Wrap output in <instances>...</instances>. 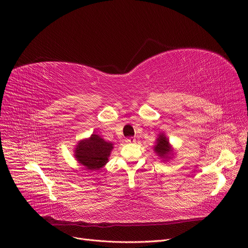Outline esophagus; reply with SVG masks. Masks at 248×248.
Masks as SVG:
<instances>
[{"instance_id":"1","label":"esophagus","mask_w":248,"mask_h":248,"mask_svg":"<svg viewBox=\"0 0 248 248\" xmlns=\"http://www.w3.org/2000/svg\"><path fill=\"white\" fill-rule=\"evenodd\" d=\"M136 138H133V137H130V138H127L126 140H125V142H127V143H134V142H136Z\"/></svg>"}]
</instances>
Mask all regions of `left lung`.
<instances>
[{
    "instance_id": "obj_1",
    "label": "left lung",
    "mask_w": 248,
    "mask_h": 248,
    "mask_svg": "<svg viewBox=\"0 0 248 248\" xmlns=\"http://www.w3.org/2000/svg\"><path fill=\"white\" fill-rule=\"evenodd\" d=\"M154 152L163 161H168L169 159L172 158L174 155V151L171 144L170 143L169 139L163 133H160L158 135V138L156 139V142L154 145Z\"/></svg>"
}]
</instances>
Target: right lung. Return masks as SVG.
Masks as SVG:
<instances>
[{
	"mask_svg": "<svg viewBox=\"0 0 248 248\" xmlns=\"http://www.w3.org/2000/svg\"><path fill=\"white\" fill-rule=\"evenodd\" d=\"M113 148V143L106 141L98 135L80 140L74 151V156L86 170H97L104 168Z\"/></svg>",
	"mask_w": 248,
	"mask_h": 248,
	"instance_id": "right-lung-1",
	"label": "right lung"
}]
</instances>
